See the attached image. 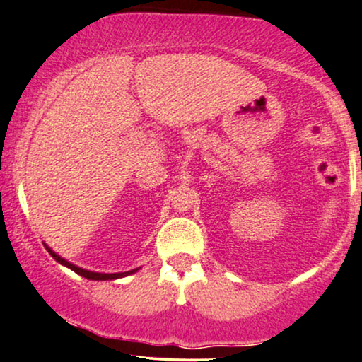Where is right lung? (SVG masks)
<instances>
[{"instance_id": "1", "label": "right lung", "mask_w": 362, "mask_h": 362, "mask_svg": "<svg viewBox=\"0 0 362 362\" xmlns=\"http://www.w3.org/2000/svg\"><path fill=\"white\" fill-rule=\"evenodd\" d=\"M45 247H46V251L49 252L51 256L54 257L56 261L59 262V264H63V266H66V267H69V269H73L74 273L76 274H79V276H83V278H86V279H95V281H107V279H118V278H124V276H128V274H133V273H136V271L138 269H133V271H128V273H115V274H103V273H93V271H88V269H81V267H78V266H74V264H71V262L69 261H66V259H63V257L61 256H58L56 255V252L51 250V247H48L45 244Z\"/></svg>"}]
</instances>
